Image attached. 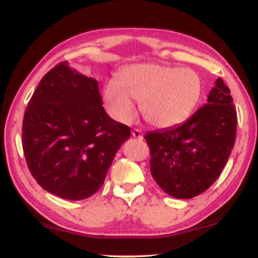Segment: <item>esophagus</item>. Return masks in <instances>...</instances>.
I'll use <instances>...</instances> for the list:
<instances>
[{
    "instance_id": "34e87169",
    "label": "esophagus",
    "mask_w": 258,
    "mask_h": 258,
    "mask_svg": "<svg viewBox=\"0 0 258 258\" xmlns=\"http://www.w3.org/2000/svg\"><path fill=\"white\" fill-rule=\"evenodd\" d=\"M132 135L135 137V139H139V140H142L143 139V135H142V132L139 129H134L132 132Z\"/></svg>"
}]
</instances>
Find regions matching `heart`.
Wrapping results in <instances>:
<instances>
[{
	"instance_id": "heart-1",
	"label": "heart",
	"mask_w": 258,
	"mask_h": 258,
	"mask_svg": "<svg viewBox=\"0 0 258 258\" xmlns=\"http://www.w3.org/2000/svg\"><path fill=\"white\" fill-rule=\"evenodd\" d=\"M202 91V79L191 69L136 64L122 69L116 82L104 87L103 97L110 115L119 122L132 121L136 101L147 122L170 128L189 117Z\"/></svg>"
}]
</instances>
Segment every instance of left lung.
<instances>
[{"label":"left lung","mask_w":258,"mask_h":258,"mask_svg":"<svg viewBox=\"0 0 258 258\" xmlns=\"http://www.w3.org/2000/svg\"><path fill=\"white\" fill-rule=\"evenodd\" d=\"M237 112L230 89L216 80L204 104L181 125L144 136L150 149V172L175 199H192L218 178L234 148Z\"/></svg>","instance_id":"obj_1"}]
</instances>
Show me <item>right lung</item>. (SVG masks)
<instances>
[{
    "label": "right lung",
    "instance_id": "obj_1",
    "mask_svg": "<svg viewBox=\"0 0 258 258\" xmlns=\"http://www.w3.org/2000/svg\"><path fill=\"white\" fill-rule=\"evenodd\" d=\"M130 128L102 107L96 80L59 62L42 77L24 111L22 147L42 188L66 200L94 195L103 184Z\"/></svg>",
    "mask_w": 258,
    "mask_h": 258
}]
</instances>
